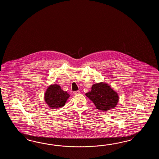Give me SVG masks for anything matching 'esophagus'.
Segmentation results:
<instances>
[{
	"label": "esophagus",
	"instance_id": "34e87169",
	"mask_svg": "<svg viewBox=\"0 0 159 159\" xmlns=\"http://www.w3.org/2000/svg\"><path fill=\"white\" fill-rule=\"evenodd\" d=\"M80 93V91H79V90H77V91H75L73 92V94L75 95L79 94Z\"/></svg>",
	"mask_w": 159,
	"mask_h": 159
}]
</instances>
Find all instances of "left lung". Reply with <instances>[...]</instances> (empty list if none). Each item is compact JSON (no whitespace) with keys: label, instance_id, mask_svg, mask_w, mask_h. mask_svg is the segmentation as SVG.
<instances>
[{"label":"left lung","instance_id":"obj_1","mask_svg":"<svg viewBox=\"0 0 159 159\" xmlns=\"http://www.w3.org/2000/svg\"><path fill=\"white\" fill-rule=\"evenodd\" d=\"M86 95L94 103L98 110L107 111L114 108L119 101L118 95L103 82L95 84L91 87V90Z\"/></svg>","mask_w":159,"mask_h":159}]
</instances>
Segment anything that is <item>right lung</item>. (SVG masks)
Here are the masks:
<instances>
[{
	"instance_id": "obj_1",
	"label": "right lung",
	"mask_w": 159,
	"mask_h": 159,
	"mask_svg": "<svg viewBox=\"0 0 159 159\" xmlns=\"http://www.w3.org/2000/svg\"><path fill=\"white\" fill-rule=\"evenodd\" d=\"M69 97L67 92L63 91L59 85L54 84L48 87L44 99L51 108H58L64 106Z\"/></svg>"
}]
</instances>
